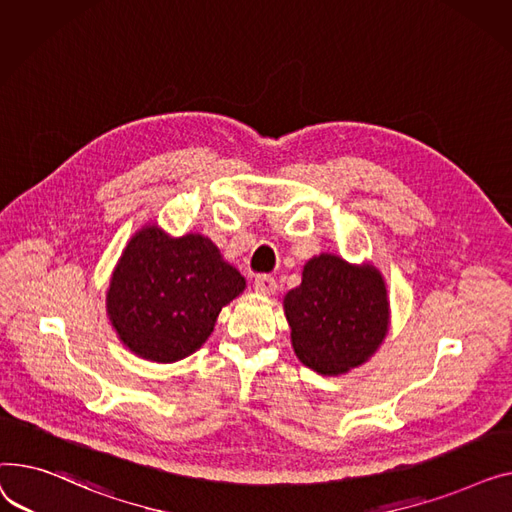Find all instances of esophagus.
I'll return each instance as SVG.
<instances>
[{
    "instance_id": "1",
    "label": "esophagus",
    "mask_w": 512,
    "mask_h": 512,
    "mask_svg": "<svg viewBox=\"0 0 512 512\" xmlns=\"http://www.w3.org/2000/svg\"><path fill=\"white\" fill-rule=\"evenodd\" d=\"M254 287H256V291H260V293H264V295H270V293L277 291V281H275V277L262 275V277H258V279L254 281Z\"/></svg>"
}]
</instances>
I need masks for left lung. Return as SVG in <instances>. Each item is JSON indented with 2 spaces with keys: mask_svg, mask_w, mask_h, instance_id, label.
Masks as SVG:
<instances>
[{
  "mask_svg": "<svg viewBox=\"0 0 512 512\" xmlns=\"http://www.w3.org/2000/svg\"><path fill=\"white\" fill-rule=\"evenodd\" d=\"M291 343L318 374H343L364 364L388 328L386 289L378 270L333 254L304 266L302 285L285 295Z\"/></svg>",
  "mask_w": 512,
  "mask_h": 512,
  "instance_id": "1",
  "label": "left lung"
}]
</instances>
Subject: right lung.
Returning a JSON list of instances; mask_svg holds the SVG:
<instances>
[{"label":"right lung","mask_w":512,"mask_h":512,"mask_svg":"<svg viewBox=\"0 0 512 512\" xmlns=\"http://www.w3.org/2000/svg\"><path fill=\"white\" fill-rule=\"evenodd\" d=\"M246 281L202 235L138 231L117 264L107 312L122 339L150 362H177L213 333L225 304Z\"/></svg>","instance_id":"obj_1"}]
</instances>
